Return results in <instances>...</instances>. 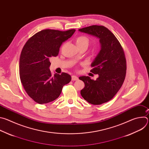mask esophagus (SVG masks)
Returning <instances> with one entry per match:
<instances>
[{
	"label": "esophagus",
	"mask_w": 149,
	"mask_h": 149,
	"mask_svg": "<svg viewBox=\"0 0 149 149\" xmlns=\"http://www.w3.org/2000/svg\"><path fill=\"white\" fill-rule=\"evenodd\" d=\"M78 77H76V76H75V75H72V77H71V79H72V81H76V80H78Z\"/></svg>",
	"instance_id": "obj_1"
}]
</instances>
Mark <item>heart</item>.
Here are the masks:
<instances>
[{"instance_id":"b5f03b06","label":"heart","mask_w":149,"mask_h":149,"mask_svg":"<svg viewBox=\"0 0 149 149\" xmlns=\"http://www.w3.org/2000/svg\"><path fill=\"white\" fill-rule=\"evenodd\" d=\"M75 42H76V44L78 47L82 46V45H87L88 47L90 42V40H89V38L86 36L82 35L77 37L76 38Z\"/></svg>"}]
</instances>
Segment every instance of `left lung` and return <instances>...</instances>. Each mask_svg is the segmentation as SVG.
I'll return each mask as SVG.
<instances>
[{
	"label": "left lung",
	"mask_w": 149,
	"mask_h": 149,
	"mask_svg": "<svg viewBox=\"0 0 149 149\" xmlns=\"http://www.w3.org/2000/svg\"><path fill=\"white\" fill-rule=\"evenodd\" d=\"M100 39L101 50L91 63L90 71L98 74L96 80L79 77L84 84L81 94L85 100L100 105L111 100L121 87L126 74V59L124 50L115 35L104 26L92 25L79 29Z\"/></svg>",
	"instance_id": "8db88e82"
}]
</instances>
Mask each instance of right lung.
Returning <instances> with one entry per match:
<instances>
[{
    "label": "right lung",
    "mask_w": 149,
    "mask_h": 149,
    "mask_svg": "<svg viewBox=\"0 0 149 149\" xmlns=\"http://www.w3.org/2000/svg\"><path fill=\"white\" fill-rule=\"evenodd\" d=\"M75 31L42 30L29 38L24 45L19 59L20 81L28 95L36 102L43 104L54 101L63 86L71 81V77L65 72L51 75L50 59L58 55L62 42Z\"/></svg>",
    "instance_id": "1"
}]
</instances>
